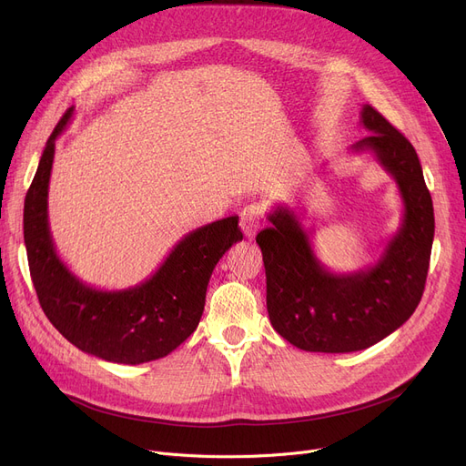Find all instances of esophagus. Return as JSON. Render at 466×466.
<instances>
[{
    "label": "esophagus",
    "mask_w": 466,
    "mask_h": 466,
    "mask_svg": "<svg viewBox=\"0 0 466 466\" xmlns=\"http://www.w3.org/2000/svg\"><path fill=\"white\" fill-rule=\"evenodd\" d=\"M260 220H262V208L258 204H251L246 206L239 215V227L248 238H253L257 228L260 227Z\"/></svg>",
    "instance_id": "34e87169"
}]
</instances>
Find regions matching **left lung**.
I'll use <instances>...</instances> for the list:
<instances>
[{
	"label": "left lung",
	"instance_id": "1",
	"mask_svg": "<svg viewBox=\"0 0 466 466\" xmlns=\"http://www.w3.org/2000/svg\"><path fill=\"white\" fill-rule=\"evenodd\" d=\"M360 122L372 134L351 151H370L393 176L404 204L402 223L380 260L351 274L327 270L287 206L274 208L272 225L257 234L272 327L304 351L351 353L378 344L410 319L425 290L434 209L418 153L372 106H362Z\"/></svg>",
	"mask_w": 466,
	"mask_h": 466
}]
</instances>
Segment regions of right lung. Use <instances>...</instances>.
I'll use <instances>...</instances> for the list:
<instances>
[{"label":"right lung","mask_w":466,"mask_h":466,"mask_svg":"<svg viewBox=\"0 0 466 466\" xmlns=\"http://www.w3.org/2000/svg\"><path fill=\"white\" fill-rule=\"evenodd\" d=\"M71 115L73 107L46 139L24 200V243L39 304L55 329L88 355L118 364L162 359L198 327L213 268L243 238L238 215L188 232L158 270L136 287L86 285L58 257L46 211L55 145Z\"/></svg>","instance_id":"obj_1"}]
</instances>
